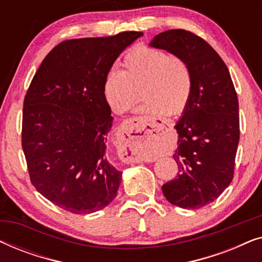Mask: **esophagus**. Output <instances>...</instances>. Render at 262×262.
I'll return each instance as SVG.
<instances>
[{"instance_id": "obj_1", "label": "esophagus", "mask_w": 262, "mask_h": 262, "mask_svg": "<svg viewBox=\"0 0 262 262\" xmlns=\"http://www.w3.org/2000/svg\"><path fill=\"white\" fill-rule=\"evenodd\" d=\"M137 119H128L125 120L120 125L118 130L117 138V148L119 152L120 159H123L125 162H138L139 149L146 143H152L157 139L160 131L162 130L163 124L157 123L156 120L150 121L148 127L137 128L136 127ZM156 134H154L153 132Z\"/></svg>"}]
</instances>
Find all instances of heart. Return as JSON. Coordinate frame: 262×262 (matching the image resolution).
Returning a JSON list of instances; mask_svg holds the SVG:
<instances>
[{
    "label": "heart",
    "instance_id": "heart-1",
    "mask_svg": "<svg viewBox=\"0 0 262 262\" xmlns=\"http://www.w3.org/2000/svg\"><path fill=\"white\" fill-rule=\"evenodd\" d=\"M124 70L111 69L102 83L105 101L114 113H125L137 99L142 87L144 101L139 112L151 116H180L187 107L193 91L188 64L163 50L138 46L123 60Z\"/></svg>",
    "mask_w": 262,
    "mask_h": 262
}]
</instances>
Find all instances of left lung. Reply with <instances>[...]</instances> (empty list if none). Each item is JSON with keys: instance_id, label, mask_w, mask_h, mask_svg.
Wrapping results in <instances>:
<instances>
[{"instance_id": "left-lung-1", "label": "left lung", "mask_w": 262, "mask_h": 262, "mask_svg": "<svg viewBox=\"0 0 262 262\" xmlns=\"http://www.w3.org/2000/svg\"><path fill=\"white\" fill-rule=\"evenodd\" d=\"M149 45L180 57L192 71L191 99L174 126L179 138L173 157L179 173L162 192L175 206L200 209L216 200L234 178L239 141L237 94L223 59L192 32H162Z\"/></svg>"}]
</instances>
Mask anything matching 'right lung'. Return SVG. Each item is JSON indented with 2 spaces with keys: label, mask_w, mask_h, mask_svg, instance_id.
Listing matches in <instances>:
<instances>
[{
  "label": "right lung",
  "mask_w": 262,
  "mask_h": 262,
  "mask_svg": "<svg viewBox=\"0 0 262 262\" xmlns=\"http://www.w3.org/2000/svg\"><path fill=\"white\" fill-rule=\"evenodd\" d=\"M142 32L71 39L42 60L25 96L21 142L31 182L71 213H92L116 198L121 171L110 162L113 117L102 83Z\"/></svg>",
  "instance_id": "obj_1"
}]
</instances>
